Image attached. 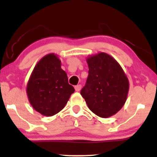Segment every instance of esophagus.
Wrapping results in <instances>:
<instances>
[{
	"label": "esophagus",
	"mask_w": 157,
	"mask_h": 157,
	"mask_svg": "<svg viewBox=\"0 0 157 157\" xmlns=\"http://www.w3.org/2000/svg\"><path fill=\"white\" fill-rule=\"evenodd\" d=\"M81 88H82V86L80 84H79V85H77V86H75V91H79L81 90Z\"/></svg>",
	"instance_id": "obj_1"
}]
</instances>
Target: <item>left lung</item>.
Wrapping results in <instances>:
<instances>
[{"mask_svg": "<svg viewBox=\"0 0 157 157\" xmlns=\"http://www.w3.org/2000/svg\"><path fill=\"white\" fill-rule=\"evenodd\" d=\"M89 76L80 94L93 113L108 118L125 103L129 83L118 62L105 52L86 58Z\"/></svg>", "mask_w": 157, "mask_h": 157, "instance_id": "8db88e82", "label": "left lung"}]
</instances>
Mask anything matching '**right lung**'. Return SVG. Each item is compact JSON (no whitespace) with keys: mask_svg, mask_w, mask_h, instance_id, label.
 Instances as JSON below:
<instances>
[{"mask_svg":"<svg viewBox=\"0 0 157 157\" xmlns=\"http://www.w3.org/2000/svg\"><path fill=\"white\" fill-rule=\"evenodd\" d=\"M61 61L54 53L46 55L34 66L26 87L32 107L43 116H52L62 110L74 93Z\"/></svg>","mask_w":157,"mask_h":157,"instance_id":"add662e5","label":"right lung"}]
</instances>
